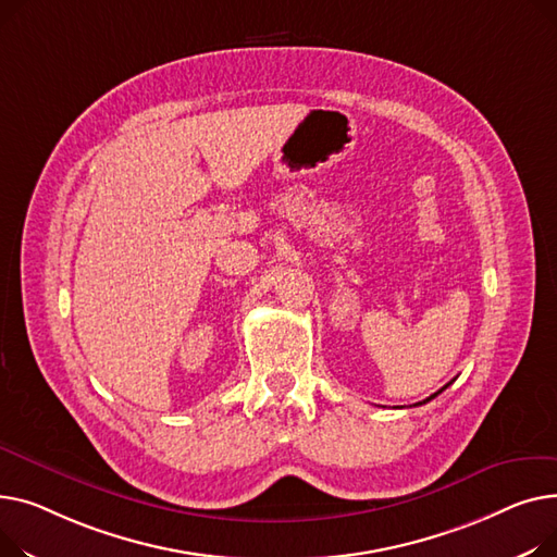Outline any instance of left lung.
I'll return each mask as SVG.
<instances>
[{
	"mask_svg": "<svg viewBox=\"0 0 557 557\" xmlns=\"http://www.w3.org/2000/svg\"><path fill=\"white\" fill-rule=\"evenodd\" d=\"M449 384H451V382H449ZM449 384H445V386H443V388H441V391H436V394H434V396H430V398H428V400H424V403H430V400H432V398H436V396H438V394H443V391H445V388H447V386H449ZM420 405H422V403H420Z\"/></svg>",
	"mask_w": 557,
	"mask_h": 557,
	"instance_id": "obj_1",
	"label": "left lung"
}]
</instances>
